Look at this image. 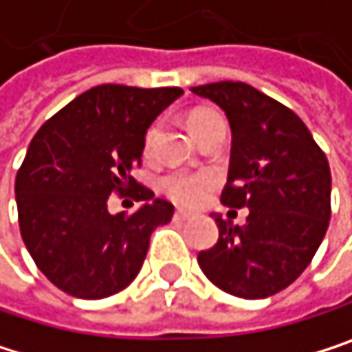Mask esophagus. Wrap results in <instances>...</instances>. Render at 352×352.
<instances>
[{"label": "esophagus", "mask_w": 352, "mask_h": 352, "mask_svg": "<svg viewBox=\"0 0 352 352\" xmlns=\"http://www.w3.org/2000/svg\"><path fill=\"white\" fill-rule=\"evenodd\" d=\"M188 217H190V213H186V211H182V209H178V211L174 213V219H176V222H186Z\"/></svg>", "instance_id": "34e87169"}]
</instances>
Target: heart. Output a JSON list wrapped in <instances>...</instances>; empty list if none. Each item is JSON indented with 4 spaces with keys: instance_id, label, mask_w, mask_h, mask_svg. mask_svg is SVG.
Masks as SVG:
<instances>
[{
    "instance_id": "heart-1",
    "label": "heart",
    "mask_w": 352,
    "mask_h": 352,
    "mask_svg": "<svg viewBox=\"0 0 352 352\" xmlns=\"http://www.w3.org/2000/svg\"><path fill=\"white\" fill-rule=\"evenodd\" d=\"M215 116L217 113H213V111H195L188 118L190 130H195L201 122H205L209 118H215ZM157 135H160V124H153L147 130V135H145V153L147 155L153 151ZM213 184H215V176L209 174V172H176V174H172V176H168L164 180L166 192L176 203H182V205H197L211 190Z\"/></svg>"
}]
</instances>
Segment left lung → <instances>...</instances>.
<instances>
[{
  "instance_id": "obj_1",
  "label": "left lung",
  "mask_w": 352,
  "mask_h": 352,
  "mask_svg": "<svg viewBox=\"0 0 352 352\" xmlns=\"http://www.w3.org/2000/svg\"><path fill=\"white\" fill-rule=\"evenodd\" d=\"M228 118L232 147L222 203L249 207L247 224L213 213L217 243L201 251L203 274L228 294L265 298L311 263L330 222L332 176L302 120L245 82L190 89Z\"/></svg>"
}]
</instances>
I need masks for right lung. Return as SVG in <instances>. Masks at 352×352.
Masks as SVG:
<instances>
[{
	"label": "right lung",
	"instance_id": "1",
	"mask_svg": "<svg viewBox=\"0 0 352 352\" xmlns=\"http://www.w3.org/2000/svg\"><path fill=\"white\" fill-rule=\"evenodd\" d=\"M182 89L99 85L38 128L16 174L22 241L52 284L76 298H105L137 278L151 232L174 205L133 178L153 120ZM137 188L133 216L109 214L111 192Z\"/></svg>",
	"mask_w": 352,
	"mask_h": 352
}]
</instances>
